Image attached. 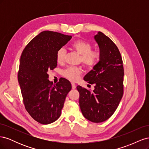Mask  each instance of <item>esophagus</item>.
Masks as SVG:
<instances>
[{
  "instance_id": "obj_1",
  "label": "esophagus",
  "mask_w": 149,
  "mask_h": 149,
  "mask_svg": "<svg viewBox=\"0 0 149 149\" xmlns=\"http://www.w3.org/2000/svg\"><path fill=\"white\" fill-rule=\"evenodd\" d=\"M71 85H72V89H75L76 88V84H74V83H71Z\"/></svg>"
}]
</instances>
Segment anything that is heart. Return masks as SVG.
Listing matches in <instances>:
<instances>
[{
    "label": "heart",
    "instance_id": "1",
    "mask_svg": "<svg viewBox=\"0 0 149 149\" xmlns=\"http://www.w3.org/2000/svg\"><path fill=\"white\" fill-rule=\"evenodd\" d=\"M92 44L84 40H76L71 44V48L80 55L79 61L89 68L95 66L100 60L101 54L96 49H92ZM66 50L63 48H60L56 52V61L58 63H63L65 61ZM83 73L79 67H69L63 72L66 78L71 81H76Z\"/></svg>",
    "mask_w": 149,
    "mask_h": 149
}]
</instances>
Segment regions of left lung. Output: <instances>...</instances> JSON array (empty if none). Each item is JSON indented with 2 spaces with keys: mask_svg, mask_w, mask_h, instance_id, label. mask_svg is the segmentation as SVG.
Returning a JSON list of instances; mask_svg holds the SVG:
<instances>
[{
  "mask_svg": "<svg viewBox=\"0 0 149 149\" xmlns=\"http://www.w3.org/2000/svg\"><path fill=\"white\" fill-rule=\"evenodd\" d=\"M94 39L100 47L98 63L84 76L88 83L95 84L93 91L78 86L79 106L85 118L102 123L111 118L118 108L124 93V67L118 48L99 31Z\"/></svg>",
  "mask_w": 149,
  "mask_h": 149,
  "instance_id": "1",
  "label": "left lung"
}]
</instances>
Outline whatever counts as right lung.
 Returning <instances> with one entry per match:
<instances>
[{"mask_svg": "<svg viewBox=\"0 0 149 149\" xmlns=\"http://www.w3.org/2000/svg\"><path fill=\"white\" fill-rule=\"evenodd\" d=\"M71 38L56 31H43L22 52L18 81L26 110L40 124H49L60 118L66 97L71 89L70 82L65 78L56 85L48 79V70L57 66V51Z\"/></svg>", "mask_w": 149, "mask_h": 149, "instance_id": "right-lung-1", "label": "right lung"}]
</instances>
